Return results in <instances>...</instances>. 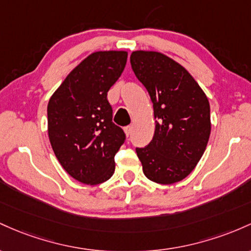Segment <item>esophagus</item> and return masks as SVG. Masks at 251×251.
Instances as JSON below:
<instances>
[{
	"mask_svg": "<svg viewBox=\"0 0 251 251\" xmlns=\"http://www.w3.org/2000/svg\"><path fill=\"white\" fill-rule=\"evenodd\" d=\"M131 129H133V128H131L130 126H126V128H125V131H126V136H130V135H131Z\"/></svg>",
	"mask_w": 251,
	"mask_h": 251,
	"instance_id": "1",
	"label": "esophagus"
}]
</instances>
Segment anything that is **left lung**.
Returning a JSON list of instances; mask_svg holds the SVG:
<instances>
[{
  "mask_svg": "<svg viewBox=\"0 0 251 251\" xmlns=\"http://www.w3.org/2000/svg\"><path fill=\"white\" fill-rule=\"evenodd\" d=\"M130 64L151 96L156 118L153 140L136 148L143 173L157 184L181 181L209 142V100L187 70L162 53L135 50Z\"/></svg>",
  "mask_w": 251,
  "mask_h": 251,
  "instance_id": "obj_1",
  "label": "left lung"
}]
</instances>
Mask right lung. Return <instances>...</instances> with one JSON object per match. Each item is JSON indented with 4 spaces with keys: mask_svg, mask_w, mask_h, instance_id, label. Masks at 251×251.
<instances>
[{
    "mask_svg": "<svg viewBox=\"0 0 251 251\" xmlns=\"http://www.w3.org/2000/svg\"><path fill=\"white\" fill-rule=\"evenodd\" d=\"M126 57V50L92 53L50 98V146L64 170L83 184H102L115 172V154L126 135L112 122L106 96L122 75Z\"/></svg>",
    "mask_w": 251,
    "mask_h": 251,
    "instance_id": "obj_1",
    "label": "right lung"
}]
</instances>
